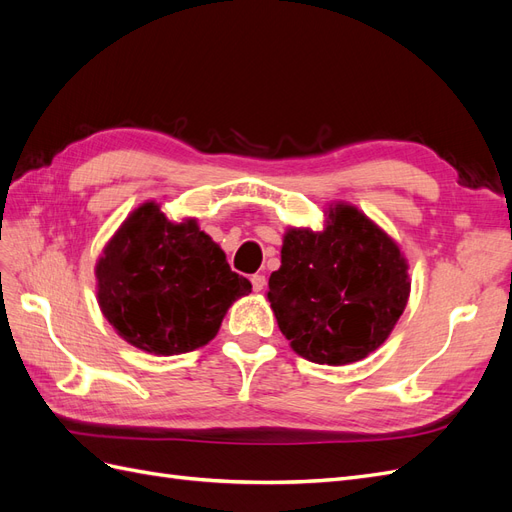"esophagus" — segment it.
<instances>
[{
  "mask_svg": "<svg viewBox=\"0 0 512 512\" xmlns=\"http://www.w3.org/2000/svg\"><path fill=\"white\" fill-rule=\"evenodd\" d=\"M265 286H267V277L265 275H260V273L252 275V288H254V292L265 290Z\"/></svg>",
  "mask_w": 512,
  "mask_h": 512,
  "instance_id": "obj_1",
  "label": "esophagus"
}]
</instances>
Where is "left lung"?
Masks as SVG:
<instances>
[{"label": "left lung", "instance_id": "1", "mask_svg": "<svg viewBox=\"0 0 512 512\" xmlns=\"http://www.w3.org/2000/svg\"><path fill=\"white\" fill-rule=\"evenodd\" d=\"M327 230L290 228L267 299L292 350L320 365L361 361L404 314L410 280L397 243L350 205Z\"/></svg>", "mask_w": 512, "mask_h": 512}]
</instances>
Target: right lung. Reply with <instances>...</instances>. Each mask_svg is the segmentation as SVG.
<instances>
[{
	"instance_id": "1",
	"label": "right lung",
	"mask_w": 512,
	"mask_h": 512,
	"mask_svg": "<svg viewBox=\"0 0 512 512\" xmlns=\"http://www.w3.org/2000/svg\"><path fill=\"white\" fill-rule=\"evenodd\" d=\"M96 275L104 318L132 346L162 356L209 344L228 307L252 292L194 220L168 222L156 203L123 222Z\"/></svg>"
}]
</instances>
